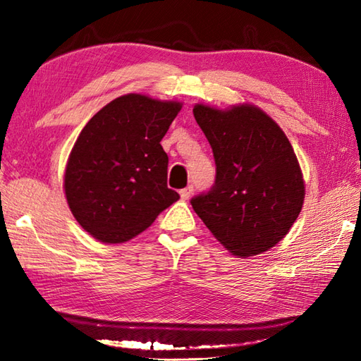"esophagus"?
I'll list each match as a JSON object with an SVG mask.
<instances>
[{
  "label": "esophagus",
  "mask_w": 361,
  "mask_h": 361,
  "mask_svg": "<svg viewBox=\"0 0 361 361\" xmlns=\"http://www.w3.org/2000/svg\"><path fill=\"white\" fill-rule=\"evenodd\" d=\"M192 190H194L192 186H188V188H185V189H181V190H180V197L183 198V200H189L190 195H192Z\"/></svg>",
  "instance_id": "esophagus-1"
}]
</instances>
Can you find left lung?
I'll use <instances>...</instances> for the list:
<instances>
[{"instance_id":"obj_1","label":"left lung","mask_w":361,"mask_h":361,"mask_svg":"<svg viewBox=\"0 0 361 361\" xmlns=\"http://www.w3.org/2000/svg\"><path fill=\"white\" fill-rule=\"evenodd\" d=\"M194 116L212 147L216 183L190 204L234 256L268 251L302 209L305 188L293 147L256 105L219 110L197 104Z\"/></svg>"}]
</instances>
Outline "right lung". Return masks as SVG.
Instances as JSON below:
<instances>
[{"mask_svg": "<svg viewBox=\"0 0 361 361\" xmlns=\"http://www.w3.org/2000/svg\"><path fill=\"white\" fill-rule=\"evenodd\" d=\"M180 110V102L130 93L83 127L63 188L73 216L94 239H133L180 198L167 188L169 158L159 144Z\"/></svg>", "mask_w": 361, "mask_h": 361, "instance_id": "add662e5", "label": "right lung"}]
</instances>
